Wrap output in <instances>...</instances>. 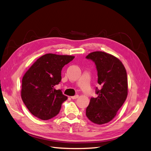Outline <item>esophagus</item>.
<instances>
[{
  "instance_id": "obj_1",
  "label": "esophagus",
  "mask_w": 151,
  "mask_h": 151,
  "mask_svg": "<svg viewBox=\"0 0 151 151\" xmlns=\"http://www.w3.org/2000/svg\"><path fill=\"white\" fill-rule=\"evenodd\" d=\"M79 98V96L78 95H76V96H72L71 97V98L72 99H78Z\"/></svg>"
}]
</instances>
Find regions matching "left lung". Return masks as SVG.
<instances>
[{
    "label": "left lung",
    "instance_id": "8db88e82",
    "mask_svg": "<svg viewBox=\"0 0 151 151\" xmlns=\"http://www.w3.org/2000/svg\"><path fill=\"white\" fill-rule=\"evenodd\" d=\"M95 63L98 71L97 98H91L86 116L92 122L102 125L111 121L125 102L128 82L125 66L118 58L103 52H93L86 57Z\"/></svg>",
    "mask_w": 151,
    "mask_h": 151
}]
</instances>
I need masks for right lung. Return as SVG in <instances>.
I'll return each mask as SVG.
<instances>
[{"mask_svg":"<svg viewBox=\"0 0 151 151\" xmlns=\"http://www.w3.org/2000/svg\"><path fill=\"white\" fill-rule=\"evenodd\" d=\"M74 56L47 53L39 58L23 76L21 98L33 116L48 120L58 115L67 99L55 86L61 80V70Z\"/></svg>","mask_w":151,"mask_h":151,"instance_id":"obj_1","label":"right lung"}]
</instances>
